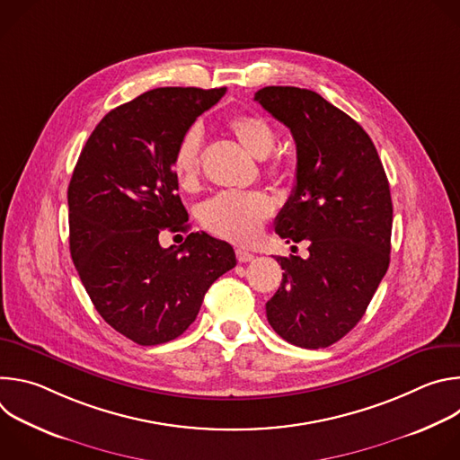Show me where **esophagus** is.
Wrapping results in <instances>:
<instances>
[{"instance_id":"34e87169","label":"esophagus","mask_w":460,"mask_h":460,"mask_svg":"<svg viewBox=\"0 0 460 460\" xmlns=\"http://www.w3.org/2000/svg\"><path fill=\"white\" fill-rule=\"evenodd\" d=\"M236 258H238V261H242V264H243V261H251L254 258V254L245 251V249H236Z\"/></svg>"}]
</instances>
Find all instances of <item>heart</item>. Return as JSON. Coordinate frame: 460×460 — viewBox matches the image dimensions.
Instances as JSON below:
<instances>
[{"mask_svg":"<svg viewBox=\"0 0 460 460\" xmlns=\"http://www.w3.org/2000/svg\"><path fill=\"white\" fill-rule=\"evenodd\" d=\"M227 130L236 142L254 158H268L277 146V130L270 119L260 114H236L227 119ZM202 137L196 128L187 130L172 153V174L178 185L192 190L200 180ZM270 171L282 174L284 165L275 162ZM273 215V200L266 192H222L204 204L200 211L202 224L213 234L247 243L260 233L264 222Z\"/></svg>","mask_w":460,"mask_h":460,"instance_id":"1","label":"heart"}]
</instances>
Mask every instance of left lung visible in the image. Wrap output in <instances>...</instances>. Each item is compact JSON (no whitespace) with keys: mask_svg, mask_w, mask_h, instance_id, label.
Masks as SVG:
<instances>
[{"mask_svg":"<svg viewBox=\"0 0 460 460\" xmlns=\"http://www.w3.org/2000/svg\"><path fill=\"white\" fill-rule=\"evenodd\" d=\"M254 100L296 144V183L275 231L309 243L307 258L277 256L284 273L268 320L289 344L327 348L358 323L387 271V176L366 130L314 91L264 87Z\"/></svg>","mask_w":460,"mask_h":460,"instance_id":"8db88e82","label":"left lung"}]
</instances>
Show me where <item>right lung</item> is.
I'll list each match as a JSON object with an SVG mask.
<instances>
[{"label":"right lung","instance_id":"obj_1","mask_svg":"<svg viewBox=\"0 0 460 460\" xmlns=\"http://www.w3.org/2000/svg\"><path fill=\"white\" fill-rule=\"evenodd\" d=\"M220 89L162 87L112 109L96 125L75 167L69 243L100 316L140 346L180 337L211 284L236 266L233 247L190 233L164 249L162 231H187L172 153Z\"/></svg>","mask_w":460,"mask_h":460}]
</instances>
